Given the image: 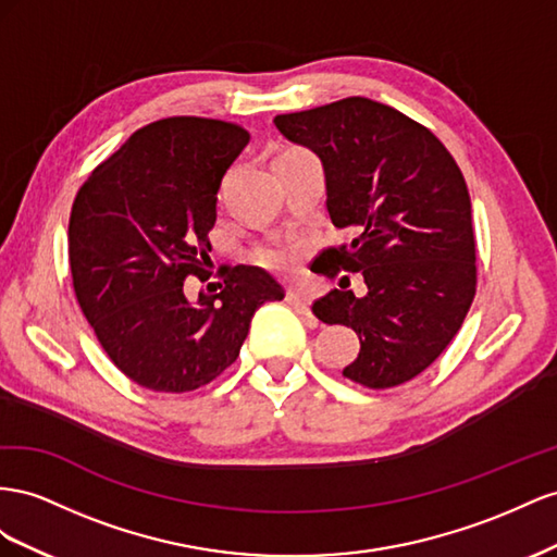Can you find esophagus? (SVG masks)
I'll return each instance as SVG.
<instances>
[{
  "label": "esophagus",
  "instance_id": "1",
  "mask_svg": "<svg viewBox=\"0 0 557 557\" xmlns=\"http://www.w3.org/2000/svg\"><path fill=\"white\" fill-rule=\"evenodd\" d=\"M287 304H289L296 312L306 314L308 322H310L312 326H317V320H314L312 312H310V294H308V292L298 289V287H289V289H287Z\"/></svg>",
  "mask_w": 557,
  "mask_h": 557
}]
</instances>
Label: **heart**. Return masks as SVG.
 Listing matches in <instances>:
<instances>
[{
    "label": "heart",
    "mask_w": 557,
    "mask_h": 557,
    "mask_svg": "<svg viewBox=\"0 0 557 557\" xmlns=\"http://www.w3.org/2000/svg\"><path fill=\"white\" fill-rule=\"evenodd\" d=\"M261 261L270 268H287L294 261V251L289 247H270L261 251Z\"/></svg>",
    "instance_id": "1"
}]
</instances>
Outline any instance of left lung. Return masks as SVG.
<instances>
[{
    "label": "left lung",
    "mask_w": 557,
    "mask_h": 557,
    "mask_svg": "<svg viewBox=\"0 0 557 557\" xmlns=\"http://www.w3.org/2000/svg\"><path fill=\"white\" fill-rule=\"evenodd\" d=\"M275 125L320 156L333 226L357 233L312 263L314 273L349 270L367 284L361 296L341 287L312 304L317 320L359 336L343 375L371 389L408 383L450 345L475 294L462 170L432 131L369 98L280 114Z\"/></svg>",
    "instance_id": "1"
}]
</instances>
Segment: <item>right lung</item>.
I'll list each match as a JSON object with an SVG mask.
<instances>
[{"instance_id": "right-lung-1", "label": "right lung", "mask_w": 557, "mask_h": 557, "mask_svg": "<svg viewBox=\"0 0 557 557\" xmlns=\"http://www.w3.org/2000/svg\"><path fill=\"white\" fill-rule=\"evenodd\" d=\"M240 125L172 116L145 125L78 188L70 268L78 306L114 367L139 387L194 392L240 355L251 317L282 300L257 265H221L208 289L216 190L247 147Z\"/></svg>"}]
</instances>
